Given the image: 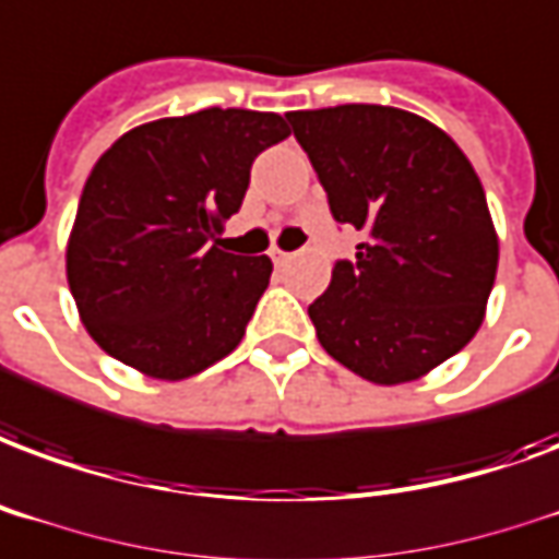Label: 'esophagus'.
<instances>
[{"label":"esophagus","mask_w":559,"mask_h":559,"mask_svg":"<svg viewBox=\"0 0 559 559\" xmlns=\"http://www.w3.org/2000/svg\"><path fill=\"white\" fill-rule=\"evenodd\" d=\"M292 255L295 253H285V250H280V247H271V259H274V264H285Z\"/></svg>","instance_id":"esophagus-1"}]
</instances>
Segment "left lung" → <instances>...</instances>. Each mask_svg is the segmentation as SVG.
<instances>
[{"label":"left lung","instance_id":"1","mask_svg":"<svg viewBox=\"0 0 559 559\" xmlns=\"http://www.w3.org/2000/svg\"><path fill=\"white\" fill-rule=\"evenodd\" d=\"M338 224L362 233L309 306L335 362L380 385L460 354L484 324L498 271L484 185L439 126L389 105L288 115Z\"/></svg>","mask_w":559,"mask_h":559}]
</instances>
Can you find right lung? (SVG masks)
I'll return each mask as SVG.
<instances>
[{
  "label": "right lung",
  "instance_id": "add662e5",
  "mask_svg": "<svg viewBox=\"0 0 559 559\" xmlns=\"http://www.w3.org/2000/svg\"><path fill=\"white\" fill-rule=\"evenodd\" d=\"M288 138L271 111L203 108L153 120L99 155L67 245V283L105 354L185 380L241 342L274 264L226 253L255 155Z\"/></svg>",
  "mask_w": 559,
  "mask_h": 559
}]
</instances>
